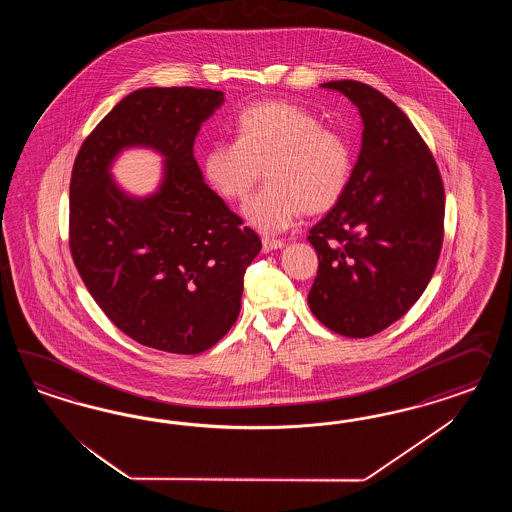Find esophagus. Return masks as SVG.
<instances>
[{
    "label": "esophagus",
    "instance_id": "obj_1",
    "mask_svg": "<svg viewBox=\"0 0 512 512\" xmlns=\"http://www.w3.org/2000/svg\"><path fill=\"white\" fill-rule=\"evenodd\" d=\"M285 246V242L283 240H276V238H263V249L268 253V251H272V249H279Z\"/></svg>",
    "mask_w": 512,
    "mask_h": 512
}]
</instances>
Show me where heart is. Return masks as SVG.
Segmentation results:
<instances>
[{
    "instance_id": "heart-1",
    "label": "heart",
    "mask_w": 512,
    "mask_h": 512,
    "mask_svg": "<svg viewBox=\"0 0 512 512\" xmlns=\"http://www.w3.org/2000/svg\"><path fill=\"white\" fill-rule=\"evenodd\" d=\"M263 167L268 184L246 202L244 216L261 233H281L302 212L321 214L341 201L353 176V148L311 110L259 103L236 116L234 142L204 152L202 172L219 197L244 201Z\"/></svg>"
}]
</instances>
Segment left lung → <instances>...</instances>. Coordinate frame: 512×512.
Listing matches in <instances>:
<instances>
[{
    "instance_id": "left-lung-1",
    "label": "left lung",
    "mask_w": 512,
    "mask_h": 512,
    "mask_svg": "<svg viewBox=\"0 0 512 512\" xmlns=\"http://www.w3.org/2000/svg\"><path fill=\"white\" fill-rule=\"evenodd\" d=\"M362 116V150L341 201L310 231L319 268L308 304L332 332L368 338L424 293L443 246L445 189L434 155L396 103L358 80L326 82Z\"/></svg>"
}]
</instances>
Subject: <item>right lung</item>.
<instances>
[{
	"label": "right lung",
	"mask_w": 512,
	"mask_h": 512,
	"mask_svg": "<svg viewBox=\"0 0 512 512\" xmlns=\"http://www.w3.org/2000/svg\"><path fill=\"white\" fill-rule=\"evenodd\" d=\"M223 105L206 88L129 93L78 150L69 186V248L97 306L131 340L197 355L240 313L244 274L263 248L255 231L204 184L193 157L201 124ZM150 145L168 157L166 180L146 200L113 184L120 149Z\"/></svg>",
	"instance_id": "obj_1"
}]
</instances>
